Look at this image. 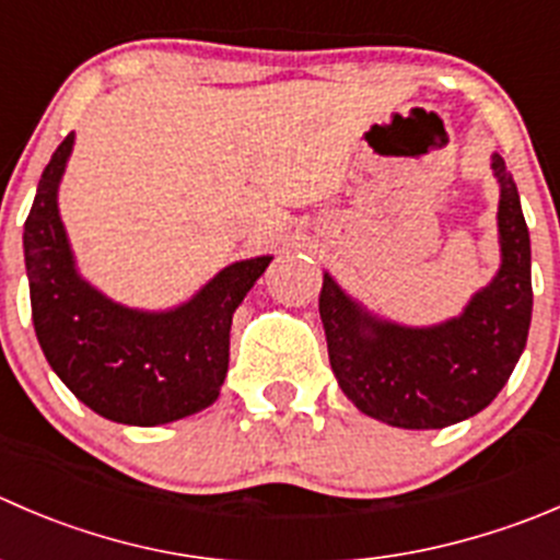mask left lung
<instances>
[{"mask_svg":"<svg viewBox=\"0 0 560 560\" xmlns=\"http://www.w3.org/2000/svg\"><path fill=\"white\" fill-rule=\"evenodd\" d=\"M501 183V268L459 317L430 328L390 323L352 301L328 273L319 317L339 388L366 416L401 430H443L485 410L517 366L530 328V237L506 161Z\"/></svg>","mask_w":560,"mask_h":560,"instance_id":"left-lung-1","label":"left lung"}]
</instances>
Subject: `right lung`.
<instances>
[{"mask_svg": "<svg viewBox=\"0 0 560 560\" xmlns=\"http://www.w3.org/2000/svg\"><path fill=\"white\" fill-rule=\"evenodd\" d=\"M73 133L54 150L24 224L32 323L57 377L97 416L159 427L219 399L230 369L232 314L273 257L232 262L166 312L114 303L75 270L57 208Z\"/></svg>", "mask_w": 560, "mask_h": 560, "instance_id": "right-lung-1", "label": "right lung"}]
</instances>
